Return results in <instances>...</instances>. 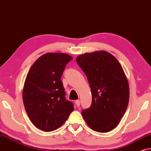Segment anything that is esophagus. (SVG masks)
Segmentation results:
<instances>
[{"label": "esophagus", "instance_id": "34e87169", "mask_svg": "<svg viewBox=\"0 0 151 151\" xmlns=\"http://www.w3.org/2000/svg\"><path fill=\"white\" fill-rule=\"evenodd\" d=\"M75 104H76V105H77L78 107H79V106H80V100H76L75 101Z\"/></svg>", "mask_w": 151, "mask_h": 151}]
</instances>
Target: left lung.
Returning a JSON list of instances; mask_svg holds the SVG:
<instances>
[{"label":"left lung","instance_id":"1","mask_svg":"<svg viewBox=\"0 0 151 151\" xmlns=\"http://www.w3.org/2000/svg\"><path fill=\"white\" fill-rule=\"evenodd\" d=\"M86 74L92 92V104L81 114L94 131L113 130L125 114L129 101V86L123 68L106 51L86 53L77 57Z\"/></svg>","mask_w":151,"mask_h":151}]
</instances>
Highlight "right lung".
<instances>
[{
  "label": "right lung",
  "instance_id": "right-lung-1",
  "mask_svg": "<svg viewBox=\"0 0 151 151\" xmlns=\"http://www.w3.org/2000/svg\"><path fill=\"white\" fill-rule=\"evenodd\" d=\"M72 59L67 54L47 53L34 63L26 77L24 106L34 125L43 131L57 130L74 110V104L66 99L61 80Z\"/></svg>",
  "mask_w": 151,
  "mask_h": 151
}]
</instances>
